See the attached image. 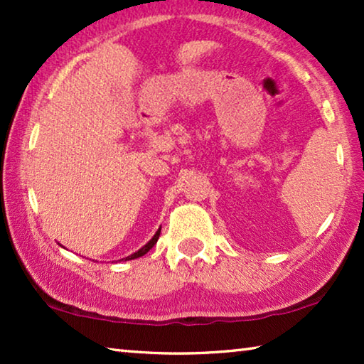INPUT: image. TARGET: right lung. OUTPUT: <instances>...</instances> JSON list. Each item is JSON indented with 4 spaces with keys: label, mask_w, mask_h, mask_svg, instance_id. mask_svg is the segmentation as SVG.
I'll list each match as a JSON object with an SVG mask.
<instances>
[{
    "label": "right lung",
    "mask_w": 364,
    "mask_h": 364,
    "mask_svg": "<svg viewBox=\"0 0 364 364\" xmlns=\"http://www.w3.org/2000/svg\"><path fill=\"white\" fill-rule=\"evenodd\" d=\"M159 236H160V228L157 230V232L154 234L152 236V239L149 242H147L146 245H143V247H141L138 252H134V254H132V255H128L127 258H122V260H133V258H138V257H143L144 254H147V252H149L154 245L157 244V239H159Z\"/></svg>",
    "instance_id": "1"
}]
</instances>
